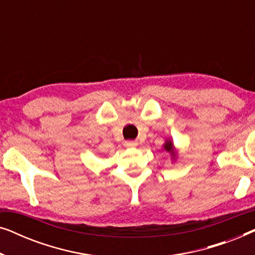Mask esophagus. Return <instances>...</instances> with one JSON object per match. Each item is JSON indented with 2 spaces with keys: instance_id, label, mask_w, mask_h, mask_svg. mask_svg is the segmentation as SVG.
I'll return each instance as SVG.
<instances>
[{
  "instance_id": "34e87169",
  "label": "esophagus",
  "mask_w": 255,
  "mask_h": 255,
  "mask_svg": "<svg viewBox=\"0 0 255 255\" xmlns=\"http://www.w3.org/2000/svg\"><path fill=\"white\" fill-rule=\"evenodd\" d=\"M137 145H138V142L134 140L125 141V146H127V147H134V146H137Z\"/></svg>"
}]
</instances>
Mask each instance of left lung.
I'll use <instances>...</instances> for the list:
<instances>
[{
	"label": "left lung",
	"mask_w": 255,
	"mask_h": 255,
	"mask_svg": "<svg viewBox=\"0 0 255 255\" xmlns=\"http://www.w3.org/2000/svg\"><path fill=\"white\" fill-rule=\"evenodd\" d=\"M165 149L166 151H168V152H170V153H173V144H172V141H167L166 144H165ZM174 154V153H173Z\"/></svg>",
	"instance_id": "left-lung-1"
}]
</instances>
